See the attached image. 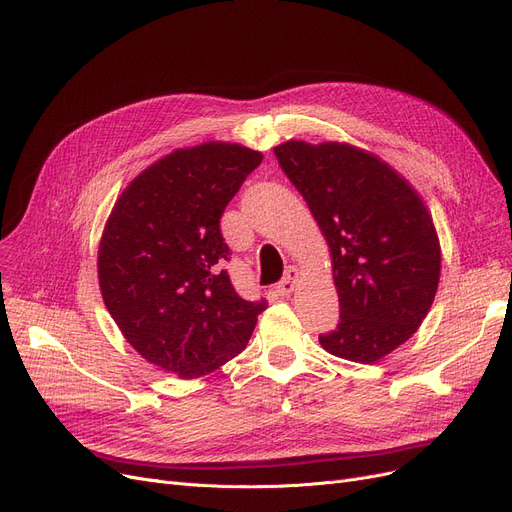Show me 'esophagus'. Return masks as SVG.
Masks as SVG:
<instances>
[{"mask_svg": "<svg viewBox=\"0 0 512 512\" xmlns=\"http://www.w3.org/2000/svg\"><path fill=\"white\" fill-rule=\"evenodd\" d=\"M299 278H301V272H299L297 268H288L286 274H284V278L276 284V293L282 295V297L291 295V293L295 291V286H297Z\"/></svg>", "mask_w": 512, "mask_h": 512, "instance_id": "obj_1", "label": "esophagus"}]
</instances>
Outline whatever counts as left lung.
Returning <instances> with one entry per match:
<instances>
[{"instance_id":"8db88e82","label":"left lung","mask_w":512,"mask_h":512,"mask_svg":"<svg viewBox=\"0 0 512 512\" xmlns=\"http://www.w3.org/2000/svg\"><path fill=\"white\" fill-rule=\"evenodd\" d=\"M274 154L330 247L341 316L322 347L379 362L414 335L437 293L441 251L425 203L385 161L349 144L291 140Z\"/></svg>"}]
</instances>
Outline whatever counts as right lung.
<instances>
[{
	"instance_id": "right-lung-1",
	"label": "right lung",
	"mask_w": 512,
	"mask_h": 512,
	"mask_svg": "<svg viewBox=\"0 0 512 512\" xmlns=\"http://www.w3.org/2000/svg\"><path fill=\"white\" fill-rule=\"evenodd\" d=\"M261 159L226 142L173 150L125 188L106 221L98 278L108 314L144 360L182 379L238 355L268 307L236 293L219 230Z\"/></svg>"
}]
</instances>
